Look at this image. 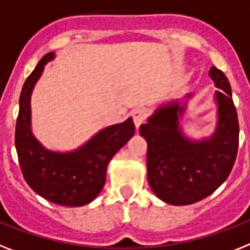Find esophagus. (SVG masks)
I'll use <instances>...</instances> for the list:
<instances>
[{
  "label": "esophagus",
  "instance_id": "34e87169",
  "mask_svg": "<svg viewBox=\"0 0 250 250\" xmlns=\"http://www.w3.org/2000/svg\"><path fill=\"white\" fill-rule=\"evenodd\" d=\"M131 116H133L134 124H135V126L139 127L142 124L146 121L148 116V111L146 108H137V110H134L133 113H131Z\"/></svg>",
  "mask_w": 250,
  "mask_h": 250
}]
</instances>
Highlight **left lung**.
<instances>
[{
	"label": "left lung",
	"instance_id": "8db88e82",
	"mask_svg": "<svg viewBox=\"0 0 250 250\" xmlns=\"http://www.w3.org/2000/svg\"><path fill=\"white\" fill-rule=\"evenodd\" d=\"M209 76L220 92L218 125L213 137L190 142L183 137L179 116L183 107H160L147 124L140 125V135L148 144V181L160 199L174 206H187L212 194L232 170L239 148L238 113L228 78L212 66Z\"/></svg>",
	"mask_w": 250,
	"mask_h": 250
}]
</instances>
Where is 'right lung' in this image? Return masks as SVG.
I'll return each instance as SVG.
<instances>
[{
    "label": "right lung",
    "instance_id": "obj_1",
    "mask_svg": "<svg viewBox=\"0 0 250 250\" xmlns=\"http://www.w3.org/2000/svg\"><path fill=\"white\" fill-rule=\"evenodd\" d=\"M53 53L43 56L22 85L15 127V146L22 176L37 194L60 206L79 207L92 202L106 181L107 165L134 135L130 117L103 129L71 153H55L39 144L30 131V94Z\"/></svg>",
    "mask_w": 250,
    "mask_h": 250
}]
</instances>
